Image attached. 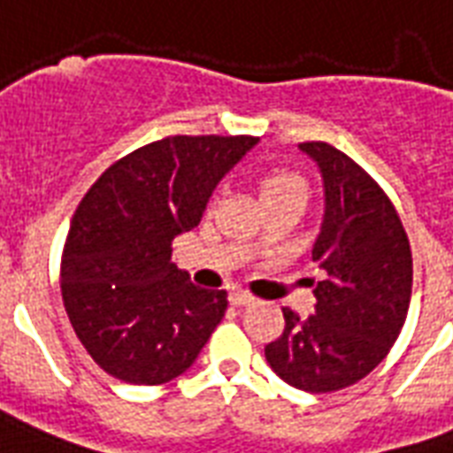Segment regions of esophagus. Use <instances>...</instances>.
Returning a JSON list of instances; mask_svg holds the SVG:
<instances>
[{"label":"esophagus","mask_w":453,"mask_h":453,"mask_svg":"<svg viewBox=\"0 0 453 453\" xmlns=\"http://www.w3.org/2000/svg\"><path fill=\"white\" fill-rule=\"evenodd\" d=\"M230 303L235 304V307H250V304H254V295H250L247 290H233L230 293Z\"/></svg>","instance_id":"1"}]
</instances>
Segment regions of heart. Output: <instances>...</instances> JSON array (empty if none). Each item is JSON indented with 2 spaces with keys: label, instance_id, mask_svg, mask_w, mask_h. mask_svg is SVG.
<instances>
[{
  "label": "heart",
  "instance_id": "1",
  "mask_svg": "<svg viewBox=\"0 0 453 453\" xmlns=\"http://www.w3.org/2000/svg\"><path fill=\"white\" fill-rule=\"evenodd\" d=\"M283 194H307V182L303 177L286 170V167H273L266 170L259 180V196L261 201H271Z\"/></svg>",
  "mask_w": 453,
  "mask_h": 453
}]
</instances>
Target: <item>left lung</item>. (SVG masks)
I'll use <instances>...</instances> for the list:
<instances>
[{
  "mask_svg": "<svg viewBox=\"0 0 453 453\" xmlns=\"http://www.w3.org/2000/svg\"><path fill=\"white\" fill-rule=\"evenodd\" d=\"M300 149L324 177L326 211L311 250L324 280L314 283L310 319L283 307V334L264 353L290 387L326 394L367 377L396 343L411 304L413 257L394 203L370 173L326 142Z\"/></svg>",
  "mask_w": 453,
  "mask_h": 453,
  "instance_id": "8db88e82",
  "label": "left lung"
}]
</instances>
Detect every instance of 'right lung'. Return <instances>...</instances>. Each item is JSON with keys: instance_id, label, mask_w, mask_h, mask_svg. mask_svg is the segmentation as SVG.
I'll list each match as a JSON object with an SVG mask.
<instances>
[{"instance_id": "right-lung-1", "label": "right lung", "mask_w": 453, "mask_h": 453, "mask_svg": "<svg viewBox=\"0 0 453 453\" xmlns=\"http://www.w3.org/2000/svg\"><path fill=\"white\" fill-rule=\"evenodd\" d=\"M257 136H165L115 160L72 218L59 286L66 317L100 370L156 387L189 370L227 310L170 261L209 196Z\"/></svg>"}]
</instances>
